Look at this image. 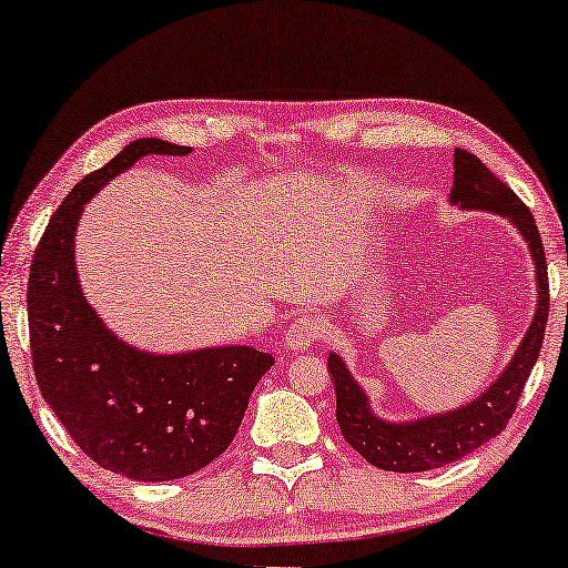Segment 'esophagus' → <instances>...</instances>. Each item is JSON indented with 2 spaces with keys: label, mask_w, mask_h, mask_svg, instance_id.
Instances as JSON below:
<instances>
[{
  "label": "esophagus",
  "mask_w": 568,
  "mask_h": 568,
  "mask_svg": "<svg viewBox=\"0 0 568 568\" xmlns=\"http://www.w3.org/2000/svg\"><path fill=\"white\" fill-rule=\"evenodd\" d=\"M322 334H324L322 322L312 320V317H296V320L290 324V327H286L284 345H286V349L300 352V349L312 347L314 342H320Z\"/></svg>",
  "instance_id": "1"
}]
</instances>
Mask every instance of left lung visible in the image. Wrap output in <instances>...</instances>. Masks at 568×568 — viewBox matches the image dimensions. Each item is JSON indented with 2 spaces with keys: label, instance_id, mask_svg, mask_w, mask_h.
<instances>
[{
  "label": "left lung",
  "instance_id": "left-lung-1",
  "mask_svg": "<svg viewBox=\"0 0 568 568\" xmlns=\"http://www.w3.org/2000/svg\"><path fill=\"white\" fill-rule=\"evenodd\" d=\"M453 191L450 203L463 211H490L514 223L516 231L528 244L536 264V292L538 304L531 327L524 334L516 355L510 357L506 369L470 403L448 413H435L417 417V420H383L372 413L369 397L352 377L345 359L337 352L327 357L329 375L337 393V423L345 440L362 458L375 468L393 473H423L448 466L468 453L480 448L483 443L504 430L508 417L514 415L518 397L538 359L544 345V332L548 322V276L546 254L536 221L520 199L498 181L486 165L468 151L458 148L453 155Z\"/></svg>",
  "mask_w": 568,
  "mask_h": 568
}]
</instances>
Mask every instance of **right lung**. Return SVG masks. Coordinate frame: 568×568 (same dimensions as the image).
I'll return each mask as SVG.
<instances>
[{"label": "right lung", "instance_id": "obj_1", "mask_svg": "<svg viewBox=\"0 0 568 568\" xmlns=\"http://www.w3.org/2000/svg\"><path fill=\"white\" fill-rule=\"evenodd\" d=\"M191 151L161 138L125 145L68 193L32 256L27 314L40 393L88 458L130 480L185 478L216 460L274 365L272 355L241 345L138 349L105 327L80 290L74 231L85 203L145 155Z\"/></svg>", "mask_w": 568, "mask_h": 568}]
</instances>
